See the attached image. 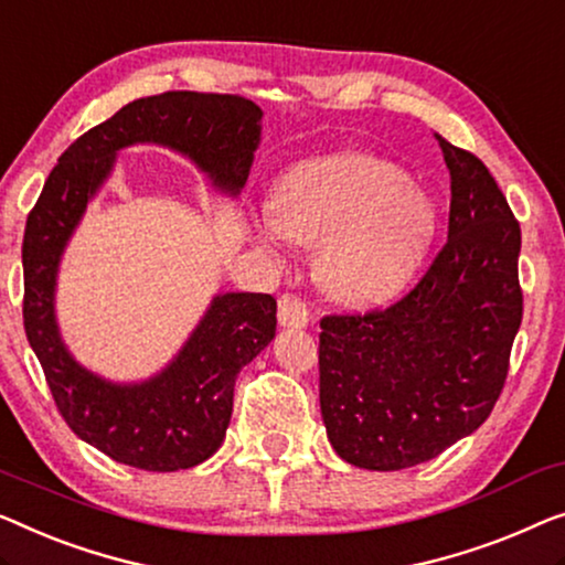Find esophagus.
Returning <instances> with one entry per match:
<instances>
[{
	"instance_id": "esophagus-1",
	"label": "esophagus",
	"mask_w": 565,
	"mask_h": 565,
	"mask_svg": "<svg viewBox=\"0 0 565 565\" xmlns=\"http://www.w3.org/2000/svg\"><path fill=\"white\" fill-rule=\"evenodd\" d=\"M277 321L282 326H290V329H302L310 321V310L306 306V300L300 296H292V292H285L277 300Z\"/></svg>"
}]
</instances>
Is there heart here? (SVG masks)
I'll return each instance as SVG.
<instances>
[{"instance_id":"obj_1","label":"heart","mask_w":565,"mask_h":565,"mask_svg":"<svg viewBox=\"0 0 565 565\" xmlns=\"http://www.w3.org/2000/svg\"><path fill=\"white\" fill-rule=\"evenodd\" d=\"M436 232V206L403 170L349 152L302 162L277 183L259 234L318 244V273L333 296L377 300L403 288Z\"/></svg>"}]
</instances>
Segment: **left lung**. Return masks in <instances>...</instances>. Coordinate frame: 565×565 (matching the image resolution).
I'll return each mask as SVG.
<instances>
[{
	"label": "left lung",
	"instance_id": "left-lung-1",
	"mask_svg": "<svg viewBox=\"0 0 565 565\" xmlns=\"http://www.w3.org/2000/svg\"><path fill=\"white\" fill-rule=\"evenodd\" d=\"M436 140L451 173L446 244L387 308L321 318V415L359 469L418 466L477 430L522 323L520 222L477 154Z\"/></svg>",
	"mask_w": 565,
	"mask_h": 565
}]
</instances>
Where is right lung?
I'll list each match as a JSON object with an SVG mask.
<instances>
[{"label":"right lung","instance_id":"1","mask_svg":"<svg viewBox=\"0 0 565 565\" xmlns=\"http://www.w3.org/2000/svg\"><path fill=\"white\" fill-rule=\"evenodd\" d=\"M259 117V106L239 94L145 96L81 135L61 154L30 211L22 239L24 333L65 425L114 461L178 471L214 456L232 420L236 374L275 337L277 302L267 292L214 298L166 372L119 387L78 366L61 343L53 316L61 252L121 147H173L206 170L222 191L236 195L257 150Z\"/></svg>","mask_w":565,"mask_h":565}]
</instances>
